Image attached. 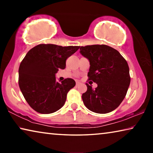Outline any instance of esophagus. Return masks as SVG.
Returning <instances> with one entry per match:
<instances>
[{"mask_svg":"<svg viewBox=\"0 0 153 153\" xmlns=\"http://www.w3.org/2000/svg\"><path fill=\"white\" fill-rule=\"evenodd\" d=\"M81 84V83H80L79 82H78V81H77L76 82V86H79V85Z\"/></svg>","mask_w":153,"mask_h":153,"instance_id":"34e87169","label":"esophagus"}]
</instances>
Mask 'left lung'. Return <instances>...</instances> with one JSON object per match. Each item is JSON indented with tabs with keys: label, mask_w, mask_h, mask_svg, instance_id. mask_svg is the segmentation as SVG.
<instances>
[{
	"label": "left lung",
	"mask_w": 153,
	"mask_h": 153,
	"mask_svg": "<svg viewBox=\"0 0 153 153\" xmlns=\"http://www.w3.org/2000/svg\"><path fill=\"white\" fill-rule=\"evenodd\" d=\"M80 53L90 61L88 80L97 83L94 90L88 84L82 98L92 112L105 114L117 108L123 101L130 84L128 63L111 46L94 45L79 48Z\"/></svg>",
	"instance_id": "left-lung-1"
}]
</instances>
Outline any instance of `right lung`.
Segmentation results:
<instances>
[{
	"mask_svg": "<svg viewBox=\"0 0 153 153\" xmlns=\"http://www.w3.org/2000/svg\"><path fill=\"white\" fill-rule=\"evenodd\" d=\"M79 48L41 44L27 52L19 65V86L33 110L49 114L64 105L67 93L76 86V82L67 78L59 83L55 74L65 68L67 59Z\"/></svg>",
	"mask_w": 153,
	"mask_h": 153,
	"instance_id": "right-lung-1",
	"label": "right lung"
}]
</instances>
